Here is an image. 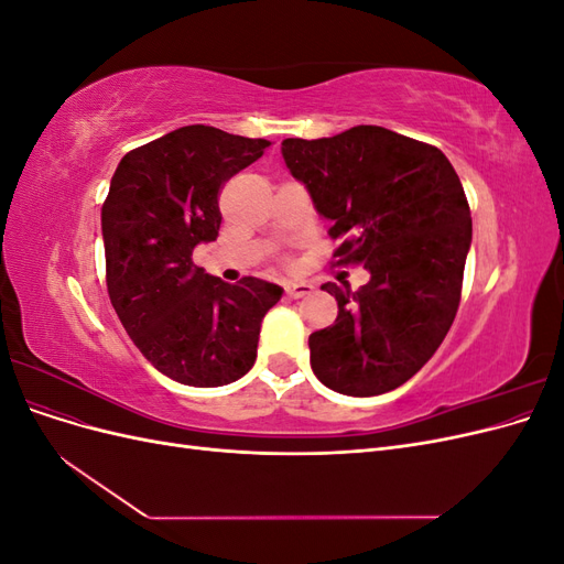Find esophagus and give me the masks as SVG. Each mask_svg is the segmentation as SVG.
Returning <instances> with one entry per match:
<instances>
[{
  "instance_id": "34e87169",
  "label": "esophagus",
  "mask_w": 564,
  "mask_h": 564,
  "mask_svg": "<svg viewBox=\"0 0 564 564\" xmlns=\"http://www.w3.org/2000/svg\"><path fill=\"white\" fill-rule=\"evenodd\" d=\"M284 292H286V296H289V299H303V296H308V294L313 292V284H305V282H289V284L284 286Z\"/></svg>"
}]
</instances>
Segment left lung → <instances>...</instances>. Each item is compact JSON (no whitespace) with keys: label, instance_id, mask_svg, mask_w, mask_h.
<instances>
[{"label":"left lung","instance_id":"1","mask_svg":"<svg viewBox=\"0 0 564 564\" xmlns=\"http://www.w3.org/2000/svg\"><path fill=\"white\" fill-rule=\"evenodd\" d=\"M282 158L332 220L336 265L365 263L371 275L357 292L322 284L338 317L308 338L315 377L352 398L395 390L456 317L473 240L464 185L435 145L371 124L284 139Z\"/></svg>","mask_w":564,"mask_h":564}]
</instances>
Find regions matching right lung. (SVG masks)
Listing matches in <instances>:
<instances>
[{
    "label": "right lung",
    "mask_w": 564,
    "mask_h": 564,
    "mask_svg": "<svg viewBox=\"0 0 564 564\" xmlns=\"http://www.w3.org/2000/svg\"><path fill=\"white\" fill-rule=\"evenodd\" d=\"M265 139L191 124L122 158L100 212L112 308L145 360L183 386H226L256 362L261 322L282 286L228 284L193 263L220 228V185Z\"/></svg>",
    "instance_id": "1"
}]
</instances>
